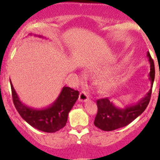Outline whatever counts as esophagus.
<instances>
[{
	"label": "esophagus",
	"instance_id": "obj_1",
	"mask_svg": "<svg viewBox=\"0 0 160 160\" xmlns=\"http://www.w3.org/2000/svg\"><path fill=\"white\" fill-rule=\"evenodd\" d=\"M88 100H89V95L85 91L81 92L80 93V95H79V101L80 102H85Z\"/></svg>",
	"mask_w": 160,
	"mask_h": 160
}]
</instances>
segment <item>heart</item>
<instances>
[{"label":"heart","mask_w":160,"mask_h":160,"mask_svg":"<svg viewBox=\"0 0 160 160\" xmlns=\"http://www.w3.org/2000/svg\"><path fill=\"white\" fill-rule=\"evenodd\" d=\"M113 82H110V83H104L102 85V88H103L104 89H105V90H108V89H111V88L113 86Z\"/></svg>","instance_id":"heart-1"}]
</instances>
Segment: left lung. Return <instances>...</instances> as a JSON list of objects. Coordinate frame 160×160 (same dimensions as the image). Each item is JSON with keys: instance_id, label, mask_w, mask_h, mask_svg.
Returning a JSON list of instances; mask_svg holds the SVG:
<instances>
[{"instance_id": "left-lung-1", "label": "left lung", "mask_w": 160, "mask_h": 160, "mask_svg": "<svg viewBox=\"0 0 160 160\" xmlns=\"http://www.w3.org/2000/svg\"><path fill=\"white\" fill-rule=\"evenodd\" d=\"M147 56L150 67L149 80L151 82V88L150 90L147 92L144 98L138 101L136 104L128 105L123 108L115 106L108 98L98 99L97 101L98 113L94 121V124L96 127L103 131H113L124 127L135 120L145 111L149 104L155 78L154 63L149 52L147 53Z\"/></svg>"}]
</instances>
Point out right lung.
<instances>
[{
  "mask_svg": "<svg viewBox=\"0 0 160 160\" xmlns=\"http://www.w3.org/2000/svg\"><path fill=\"white\" fill-rule=\"evenodd\" d=\"M30 35L45 38L38 34H32ZM10 81L13 104L25 122L40 131L49 133L56 132L65 127L69 112L78 98V91L64 86L52 104L48 107L38 109L24 104L20 101L10 80Z\"/></svg>",
  "mask_w": 160,
  "mask_h": 160,
  "instance_id": "add662e5",
  "label": "right lung"
}]
</instances>
